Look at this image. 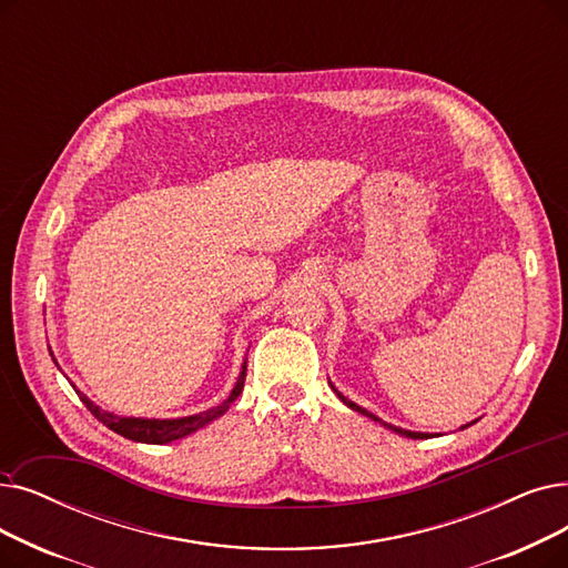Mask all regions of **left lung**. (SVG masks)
<instances>
[{
    "label": "left lung",
    "instance_id": "left-lung-1",
    "mask_svg": "<svg viewBox=\"0 0 568 568\" xmlns=\"http://www.w3.org/2000/svg\"><path fill=\"white\" fill-rule=\"evenodd\" d=\"M336 394H338V399L345 404V406H351L353 410H357V413H362V415H366V417H372V420H376V423H383V420H378V417L374 415V413H368V410H364L362 406H357V404H353L351 399H345L343 394L338 392V389H334ZM385 427H389V429H394V432H399V434H404V436H408V438H429V434H420V432H406V429H397V427H392V425H387V423H383ZM468 427V425H466ZM464 429V427H462Z\"/></svg>",
    "mask_w": 568,
    "mask_h": 568
}]
</instances>
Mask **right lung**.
Here are the masks:
<instances>
[{"instance_id":"add662e5","label":"right lung","mask_w":568,"mask_h":568,"mask_svg":"<svg viewBox=\"0 0 568 568\" xmlns=\"http://www.w3.org/2000/svg\"><path fill=\"white\" fill-rule=\"evenodd\" d=\"M243 383H245V362H243V372L236 381V387L232 389L230 399L225 404H220L211 410H204L200 415H190V417H179V420H143V417H120V415H113L109 410H102L97 404H92L85 394H81L77 389V394L81 397V402L88 406V410L100 420L102 425H106L111 432L125 436L130 440H139V443H169V440H176V438H183L196 429H202L204 425H209L211 420H215V417L223 415L232 402L239 397L241 389H243Z\"/></svg>"}]
</instances>
